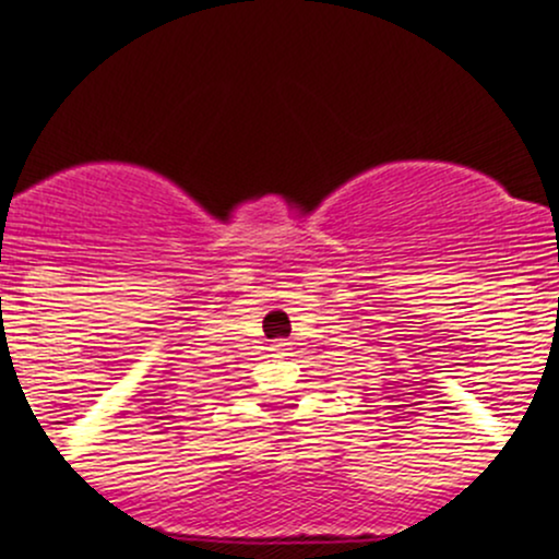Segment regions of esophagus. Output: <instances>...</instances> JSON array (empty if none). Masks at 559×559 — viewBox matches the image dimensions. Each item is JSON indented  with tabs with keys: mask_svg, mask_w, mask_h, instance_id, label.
<instances>
[{
	"mask_svg": "<svg viewBox=\"0 0 559 559\" xmlns=\"http://www.w3.org/2000/svg\"><path fill=\"white\" fill-rule=\"evenodd\" d=\"M270 352H273V357H286V354H289V343H286V341H273Z\"/></svg>",
	"mask_w": 559,
	"mask_h": 559,
	"instance_id": "34e87169",
	"label": "esophagus"
}]
</instances>
